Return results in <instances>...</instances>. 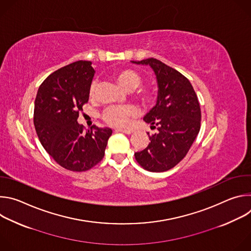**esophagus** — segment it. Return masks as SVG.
Returning <instances> with one entry per match:
<instances>
[{
  "instance_id": "1",
  "label": "esophagus",
  "mask_w": 251,
  "mask_h": 251,
  "mask_svg": "<svg viewBox=\"0 0 251 251\" xmlns=\"http://www.w3.org/2000/svg\"><path fill=\"white\" fill-rule=\"evenodd\" d=\"M116 131H119V132H122V133H125V134H132L134 133V130L133 129H129V128H120V129H117Z\"/></svg>"
}]
</instances>
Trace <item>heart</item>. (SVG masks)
Returning <instances> with one entry per match:
<instances>
[{"label": "heart", "mask_w": 251, "mask_h": 251, "mask_svg": "<svg viewBox=\"0 0 251 251\" xmlns=\"http://www.w3.org/2000/svg\"><path fill=\"white\" fill-rule=\"evenodd\" d=\"M115 78L119 85L125 90H134L142 83L141 75L132 69H123L115 75ZM97 86V80L94 79L89 86V95L94 96ZM139 96L142 101L149 102L152 95L147 90H140ZM137 113L136 107L132 105H113L106 108L103 112L104 121L111 126H123L128 122V119Z\"/></svg>", "instance_id": "obj_1"}]
</instances>
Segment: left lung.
<instances>
[{"label":"left lung","instance_id":"1","mask_svg":"<svg viewBox=\"0 0 251 251\" xmlns=\"http://www.w3.org/2000/svg\"><path fill=\"white\" fill-rule=\"evenodd\" d=\"M131 62L149 65L158 85L156 105L143 118L158 131L148 133L151 142L135 158L150 172H165L185 158L200 132L199 100L189 79L162 61L151 57Z\"/></svg>","mask_w":251,"mask_h":251}]
</instances>
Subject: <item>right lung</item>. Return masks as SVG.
<instances>
[{
  "label": "right lung",
  "instance_id": "right-lung-1",
  "mask_svg": "<svg viewBox=\"0 0 251 251\" xmlns=\"http://www.w3.org/2000/svg\"><path fill=\"white\" fill-rule=\"evenodd\" d=\"M95 74L91 61L78 60L54 71L40 86L33 124L43 147L66 170L83 172L98 164L112 130L92 126L83 132L77 122L89 99Z\"/></svg>",
  "mask_w": 251,
  "mask_h": 251
}]
</instances>
